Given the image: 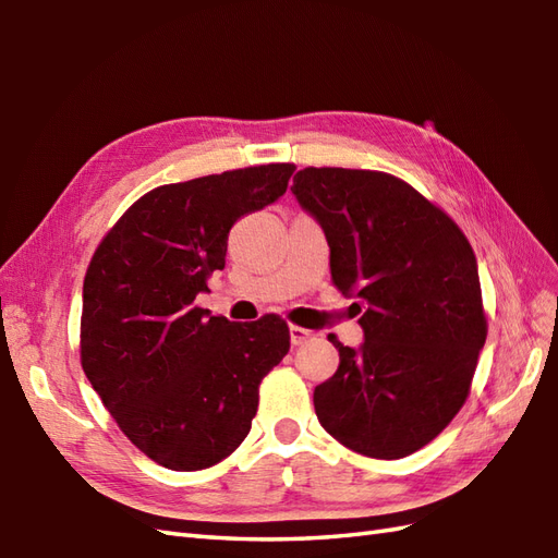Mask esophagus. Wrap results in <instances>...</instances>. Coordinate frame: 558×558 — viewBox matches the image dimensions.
<instances>
[{
    "instance_id": "1",
    "label": "esophagus",
    "mask_w": 558,
    "mask_h": 558,
    "mask_svg": "<svg viewBox=\"0 0 558 558\" xmlns=\"http://www.w3.org/2000/svg\"><path fill=\"white\" fill-rule=\"evenodd\" d=\"M314 338V330L310 328H302V326H290V340L292 345H304L306 340Z\"/></svg>"
}]
</instances>
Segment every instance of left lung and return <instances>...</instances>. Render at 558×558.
I'll list each match as a JSON object with an SVG mask.
<instances>
[{
    "mask_svg": "<svg viewBox=\"0 0 558 558\" xmlns=\"http://www.w3.org/2000/svg\"><path fill=\"white\" fill-rule=\"evenodd\" d=\"M292 194L322 222L333 286L365 306L360 350L328 336L340 364L314 390L316 417L362 456L405 458L470 396L487 340L475 252L444 208L388 172L304 168Z\"/></svg>",
    "mask_w": 558,
    "mask_h": 558,
    "instance_id": "obj_1",
    "label": "left lung"
}]
</instances>
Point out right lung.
<instances>
[{
  "label": "right lung",
  "mask_w": 558,
  "mask_h": 558,
  "mask_svg": "<svg viewBox=\"0 0 558 558\" xmlns=\"http://www.w3.org/2000/svg\"><path fill=\"white\" fill-rule=\"evenodd\" d=\"M292 172L270 162L150 189L90 258L81 366L129 441L162 468L228 458L252 429L260 381L290 350L278 314L234 324L194 300L225 268L232 225L286 194Z\"/></svg>",
  "instance_id": "obj_1"
}]
</instances>
